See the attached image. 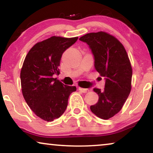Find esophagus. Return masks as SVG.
Here are the masks:
<instances>
[{
    "mask_svg": "<svg viewBox=\"0 0 153 153\" xmlns=\"http://www.w3.org/2000/svg\"><path fill=\"white\" fill-rule=\"evenodd\" d=\"M79 90L81 92V93H88V92H89L88 89L82 88H79Z\"/></svg>",
    "mask_w": 153,
    "mask_h": 153,
    "instance_id": "esophagus-1",
    "label": "esophagus"
}]
</instances>
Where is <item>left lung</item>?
<instances>
[{
    "mask_svg": "<svg viewBox=\"0 0 153 153\" xmlns=\"http://www.w3.org/2000/svg\"><path fill=\"white\" fill-rule=\"evenodd\" d=\"M89 46L95 68L105 79L103 90L94 88L98 102L91 106L95 116L107 120L120 111L130 93L132 68L123 45L107 33H91L79 38Z\"/></svg>",
    "mask_w": 153,
    "mask_h": 153,
    "instance_id": "obj_1",
    "label": "left lung"
}]
</instances>
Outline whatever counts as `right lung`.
Here are the masks:
<instances>
[{"label":"right lung","mask_w":153,"mask_h":153,"mask_svg":"<svg viewBox=\"0 0 153 153\" xmlns=\"http://www.w3.org/2000/svg\"><path fill=\"white\" fill-rule=\"evenodd\" d=\"M78 37L53 36L33 46L25 58L20 78L26 103L42 120L48 122L63 114L69 96L76 91L54 79L60 74L58 67L63 52L76 42Z\"/></svg>","instance_id":"obj_1"}]
</instances>
